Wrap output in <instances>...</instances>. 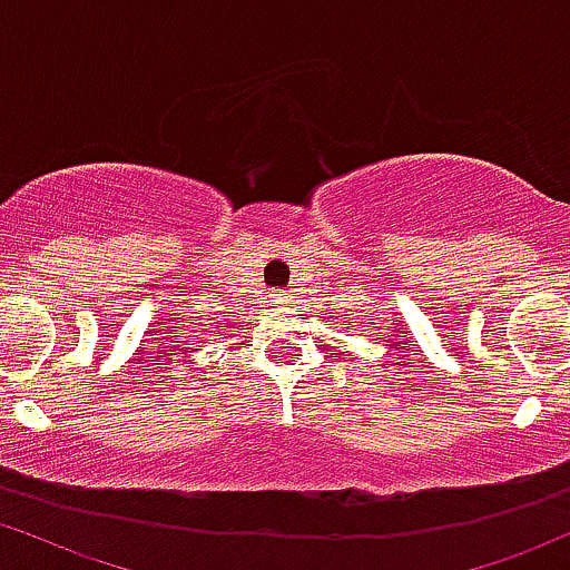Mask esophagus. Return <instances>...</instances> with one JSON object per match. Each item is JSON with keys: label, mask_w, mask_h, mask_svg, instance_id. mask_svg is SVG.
Here are the masks:
<instances>
[{"label": "esophagus", "mask_w": 570, "mask_h": 570, "mask_svg": "<svg viewBox=\"0 0 570 570\" xmlns=\"http://www.w3.org/2000/svg\"><path fill=\"white\" fill-rule=\"evenodd\" d=\"M279 298H287V293H274V302H279Z\"/></svg>", "instance_id": "1"}]
</instances>
